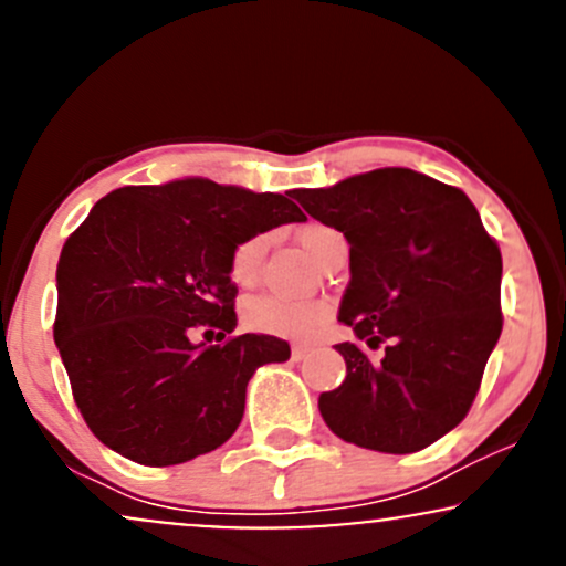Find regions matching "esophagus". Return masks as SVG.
<instances>
[{
    "label": "esophagus",
    "instance_id": "obj_1",
    "mask_svg": "<svg viewBox=\"0 0 566 566\" xmlns=\"http://www.w3.org/2000/svg\"><path fill=\"white\" fill-rule=\"evenodd\" d=\"M310 352H312V347H307V344H294V347H291V360H294V363L304 360Z\"/></svg>",
    "mask_w": 566,
    "mask_h": 566
}]
</instances>
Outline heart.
Here are the masks:
<instances>
[{
    "instance_id": "obj_1",
    "label": "heart",
    "mask_w": 566,
    "mask_h": 566,
    "mask_svg": "<svg viewBox=\"0 0 566 566\" xmlns=\"http://www.w3.org/2000/svg\"><path fill=\"white\" fill-rule=\"evenodd\" d=\"M338 232L328 224H304L298 230V243L312 259L321 262L331 241H336ZM264 251H268V235H251L235 245L230 256V277L238 285L256 283L262 270ZM243 323L259 334L283 336V338H307L323 328L328 321V307L315 298H294L283 294H254L241 307Z\"/></svg>"
}]
</instances>
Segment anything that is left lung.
I'll use <instances>...</instances> for the list:
<instances>
[{
	"label": "left lung",
	"instance_id": "left-lung-1",
	"mask_svg": "<svg viewBox=\"0 0 566 566\" xmlns=\"http://www.w3.org/2000/svg\"><path fill=\"white\" fill-rule=\"evenodd\" d=\"M294 198L349 243L338 321L355 342L336 344L347 378L317 400L323 421L378 453L429 448L467 418L501 338V249L467 192L402 166Z\"/></svg>",
	"mask_w": 566,
	"mask_h": 566
}]
</instances>
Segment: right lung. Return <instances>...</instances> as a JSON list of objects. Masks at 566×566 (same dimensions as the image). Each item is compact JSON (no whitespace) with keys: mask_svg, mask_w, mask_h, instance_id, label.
Instances as JSON below:
<instances>
[{"mask_svg":"<svg viewBox=\"0 0 566 566\" xmlns=\"http://www.w3.org/2000/svg\"><path fill=\"white\" fill-rule=\"evenodd\" d=\"M304 219L281 192L203 177L118 188L92 206L60 251L55 344L99 442L143 467H175L230 440L249 378L291 347L264 334L222 345L189 336L235 331V245Z\"/></svg>","mask_w":566,"mask_h":566,"instance_id":"right-lung-1","label":"right lung"}]
</instances>
